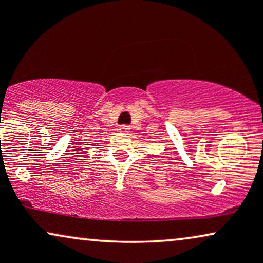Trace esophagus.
Wrapping results in <instances>:
<instances>
[{"instance_id":"esophagus-1","label":"esophagus","mask_w":263,"mask_h":263,"mask_svg":"<svg viewBox=\"0 0 263 263\" xmlns=\"http://www.w3.org/2000/svg\"><path fill=\"white\" fill-rule=\"evenodd\" d=\"M129 130H130V127L127 124H123V125H119V132L122 133H128Z\"/></svg>"}]
</instances>
